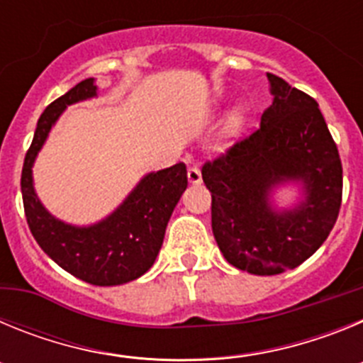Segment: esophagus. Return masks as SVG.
I'll list each match as a JSON object with an SVG mask.
<instances>
[{
	"label": "esophagus",
	"mask_w": 363,
	"mask_h": 363,
	"mask_svg": "<svg viewBox=\"0 0 363 363\" xmlns=\"http://www.w3.org/2000/svg\"><path fill=\"white\" fill-rule=\"evenodd\" d=\"M187 178H189V184H192V185L201 184L200 169H198V167H191V169L187 171Z\"/></svg>",
	"instance_id": "1"
}]
</instances>
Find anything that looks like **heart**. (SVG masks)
Returning a JSON list of instances; mask_svg holds the SVG:
<instances>
[{
	"mask_svg": "<svg viewBox=\"0 0 363 363\" xmlns=\"http://www.w3.org/2000/svg\"><path fill=\"white\" fill-rule=\"evenodd\" d=\"M245 125H247L245 108L234 107L233 111L227 112L225 120H223V123H221L220 134H218L216 149L225 150L229 149L230 145H234V143L238 142V138L243 134Z\"/></svg>",
	"mask_w": 363,
	"mask_h": 363,
	"instance_id": "b5f03b06",
	"label": "heart"
}]
</instances>
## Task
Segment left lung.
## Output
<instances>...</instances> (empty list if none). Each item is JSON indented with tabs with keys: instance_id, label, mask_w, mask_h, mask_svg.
Segmentation results:
<instances>
[{
	"instance_id": "obj_1",
	"label": "left lung",
	"mask_w": 363,
	"mask_h": 363,
	"mask_svg": "<svg viewBox=\"0 0 363 363\" xmlns=\"http://www.w3.org/2000/svg\"><path fill=\"white\" fill-rule=\"evenodd\" d=\"M267 78L272 105L259 129L201 169L221 255L258 277L280 274L313 256L342 203V162L318 104L274 74ZM289 183L301 198L278 208L272 194Z\"/></svg>"
}]
</instances>
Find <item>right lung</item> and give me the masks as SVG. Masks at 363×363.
<instances>
[{
    "label": "right lung",
    "mask_w": 363,
    "mask_h": 363,
    "mask_svg": "<svg viewBox=\"0 0 363 363\" xmlns=\"http://www.w3.org/2000/svg\"><path fill=\"white\" fill-rule=\"evenodd\" d=\"M96 96L94 78H86L45 108L25 156L21 194L30 233L45 255L86 284L111 287L136 280L152 267L167 223L187 189V169L176 163L149 172L116 209L92 225H72L50 214L36 194L32 167L65 108Z\"/></svg>",
    "instance_id": "add662e5"
}]
</instances>
